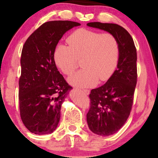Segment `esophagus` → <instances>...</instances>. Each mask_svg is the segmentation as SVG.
I'll return each mask as SVG.
<instances>
[{
	"mask_svg": "<svg viewBox=\"0 0 158 158\" xmlns=\"http://www.w3.org/2000/svg\"><path fill=\"white\" fill-rule=\"evenodd\" d=\"M82 91L84 92V93L86 94V95H88V94H90V90H88V89H83Z\"/></svg>",
	"mask_w": 158,
	"mask_h": 158,
	"instance_id": "obj_1",
	"label": "esophagus"
}]
</instances>
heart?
<instances>
[{"label": "heart", "instance_id": "1", "mask_svg": "<svg viewBox=\"0 0 158 158\" xmlns=\"http://www.w3.org/2000/svg\"><path fill=\"white\" fill-rule=\"evenodd\" d=\"M68 45L58 44L53 52L55 64L63 73L70 76L79 66L81 70L69 79L71 84L91 86L97 80H108L118 64L119 44L118 40L109 32L79 29L67 39Z\"/></svg>", "mask_w": 158, "mask_h": 158}]
</instances>
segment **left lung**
Returning a JSON list of instances; mask_svg holds the SVG:
<instances>
[{"label": "left lung", "mask_w": 158, "mask_h": 158, "mask_svg": "<svg viewBox=\"0 0 158 158\" xmlns=\"http://www.w3.org/2000/svg\"><path fill=\"white\" fill-rule=\"evenodd\" d=\"M87 25L113 34L119 44L117 69L106 84L91 90L87 114L90 131L98 135L109 136L122 128L131 113L137 79V50L131 35L123 27L100 22Z\"/></svg>", "instance_id": "1"}]
</instances>
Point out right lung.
Instances as JSON below:
<instances>
[{"instance_id": "obj_1", "label": "right lung", "mask_w": 158, "mask_h": 158, "mask_svg": "<svg viewBox=\"0 0 158 158\" xmlns=\"http://www.w3.org/2000/svg\"><path fill=\"white\" fill-rule=\"evenodd\" d=\"M80 23L52 21L41 25L23 44L19 78V109L26 128L48 135L57 128L61 106L72 87L58 70L53 59L56 45L68 30Z\"/></svg>"}]
</instances>
